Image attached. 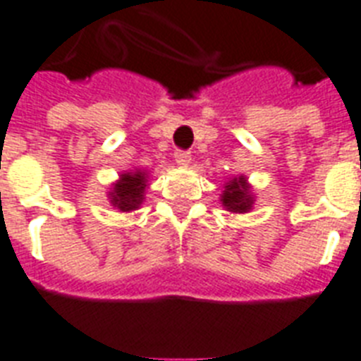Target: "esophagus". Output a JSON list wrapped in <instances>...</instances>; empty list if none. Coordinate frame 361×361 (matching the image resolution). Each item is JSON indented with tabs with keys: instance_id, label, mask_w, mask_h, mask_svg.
Returning a JSON list of instances; mask_svg holds the SVG:
<instances>
[{
	"instance_id": "esophagus-1",
	"label": "esophagus",
	"mask_w": 361,
	"mask_h": 361,
	"mask_svg": "<svg viewBox=\"0 0 361 361\" xmlns=\"http://www.w3.org/2000/svg\"><path fill=\"white\" fill-rule=\"evenodd\" d=\"M174 159H176V163L180 164V166H187V164L191 163V153L189 152H176L174 153Z\"/></svg>"
}]
</instances>
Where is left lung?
<instances>
[{
    "instance_id": "left-lung-1",
    "label": "left lung",
    "mask_w": 361,
    "mask_h": 361,
    "mask_svg": "<svg viewBox=\"0 0 361 361\" xmlns=\"http://www.w3.org/2000/svg\"><path fill=\"white\" fill-rule=\"evenodd\" d=\"M221 204L226 212L232 214H247L251 212L255 204V195H252L251 183L247 181L245 176H234L228 178L223 185V192L219 197Z\"/></svg>"
}]
</instances>
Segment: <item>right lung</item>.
I'll return each instance as SVG.
<instances>
[{
    "mask_svg": "<svg viewBox=\"0 0 361 361\" xmlns=\"http://www.w3.org/2000/svg\"><path fill=\"white\" fill-rule=\"evenodd\" d=\"M147 172L135 169L121 172L120 178L112 183L109 191V200L120 212H133L140 208L146 198Z\"/></svg>",
    "mask_w": 361,
    "mask_h": 361,
    "instance_id": "obj_1",
    "label": "right lung"
}]
</instances>
